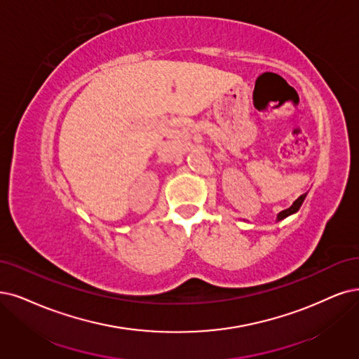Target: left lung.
Here are the masks:
<instances>
[{
  "label": "left lung",
  "mask_w": 359,
  "mask_h": 359,
  "mask_svg": "<svg viewBox=\"0 0 359 359\" xmlns=\"http://www.w3.org/2000/svg\"><path fill=\"white\" fill-rule=\"evenodd\" d=\"M304 198H306V194H303V195H300L297 200L293 203V205H291L290 208H287V210H284V211H281L280 215H278V220H283V219H285L287 216H290V215H293V213H296V211L300 208V205L303 204V201H304Z\"/></svg>",
  "instance_id": "8db88e82"
}]
</instances>
